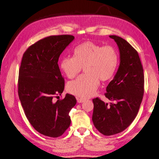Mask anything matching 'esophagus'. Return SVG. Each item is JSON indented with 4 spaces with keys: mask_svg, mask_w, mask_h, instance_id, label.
Wrapping results in <instances>:
<instances>
[{
    "mask_svg": "<svg viewBox=\"0 0 159 159\" xmlns=\"http://www.w3.org/2000/svg\"><path fill=\"white\" fill-rule=\"evenodd\" d=\"M77 101H78V102L79 103H83V102H84V99H77Z\"/></svg>",
    "mask_w": 159,
    "mask_h": 159,
    "instance_id": "34e87169",
    "label": "esophagus"
}]
</instances>
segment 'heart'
Returning a JSON list of instances; mask_svg holds the SVG:
<instances>
[{
    "mask_svg": "<svg viewBox=\"0 0 159 159\" xmlns=\"http://www.w3.org/2000/svg\"><path fill=\"white\" fill-rule=\"evenodd\" d=\"M73 57H64L60 61V68L69 79L77 76L84 68L86 74L67 86V91L80 98H87L95 93L99 80L107 82L113 79L119 64V54L115 46H103L92 41L76 46Z\"/></svg>",
    "mask_w": 159,
    "mask_h": 159,
    "instance_id": "heart-1",
    "label": "heart"
}]
</instances>
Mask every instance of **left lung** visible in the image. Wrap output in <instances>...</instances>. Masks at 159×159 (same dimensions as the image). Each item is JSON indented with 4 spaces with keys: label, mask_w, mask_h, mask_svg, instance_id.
Segmentation results:
<instances>
[{
    "label": "left lung",
    "mask_w": 159,
    "mask_h": 159,
    "mask_svg": "<svg viewBox=\"0 0 159 159\" xmlns=\"http://www.w3.org/2000/svg\"><path fill=\"white\" fill-rule=\"evenodd\" d=\"M120 51V62L114 79L107 86L105 96L114 102L109 105L100 98L92 99V121L105 136L124 131L138 113L144 93L143 69L136 50L122 38L110 35Z\"/></svg>",
    "instance_id": "1"
}]
</instances>
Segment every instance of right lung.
Masks as SVG:
<instances>
[{"instance_id": "right-lung-1", "label": "right lung", "mask_w": 159, "mask_h": 159, "mask_svg": "<svg viewBox=\"0 0 159 159\" xmlns=\"http://www.w3.org/2000/svg\"><path fill=\"white\" fill-rule=\"evenodd\" d=\"M74 38L70 34L47 37L29 46L23 55L19 98L29 122L46 136L60 137L70 124L69 113L76 99L69 93L63 99L59 98L63 92L65 80L57 62Z\"/></svg>"}]
</instances>
